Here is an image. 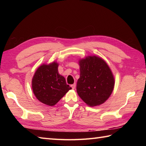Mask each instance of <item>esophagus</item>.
Segmentation results:
<instances>
[{"label":"esophagus","mask_w":146,"mask_h":146,"mask_svg":"<svg viewBox=\"0 0 146 146\" xmlns=\"http://www.w3.org/2000/svg\"><path fill=\"white\" fill-rule=\"evenodd\" d=\"M71 88H72V89H75V86H76V84H75V83H74V84L71 85Z\"/></svg>","instance_id":"34e87169"}]
</instances>
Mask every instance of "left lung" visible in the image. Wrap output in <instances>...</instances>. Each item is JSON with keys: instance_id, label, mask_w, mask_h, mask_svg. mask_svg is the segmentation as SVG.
I'll return each mask as SVG.
<instances>
[{"instance_id": "left-lung-1", "label": "left lung", "mask_w": 146, "mask_h": 146, "mask_svg": "<svg viewBox=\"0 0 146 146\" xmlns=\"http://www.w3.org/2000/svg\"><path fill=\"white\" fill-rule=\"evenodd\" d=\"M79 64L80 76L76 85L79 97L90 107L104 104L112 93L115 85L109 66L96 56L82 59Z\"/></svg>"}]
</instances>
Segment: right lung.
<instances>
[{
    "mask_svg": "<svg viewBox=\"0 0 146 146\" xmlns=\"http://www.w3.org/2000/svg\"><path fill=\"white\" fill-rule=\"evenodd\" d=\"M58 64L52 62L40 66L34 75L32 88L39 101L53 106L71 89L63 76L58 73Z\"/></svg>",
    "mask_w": 146,
    "mask_h": 146,
    "instance_id": "obj_1",
    "label": "right lung"
}]
</instances>
